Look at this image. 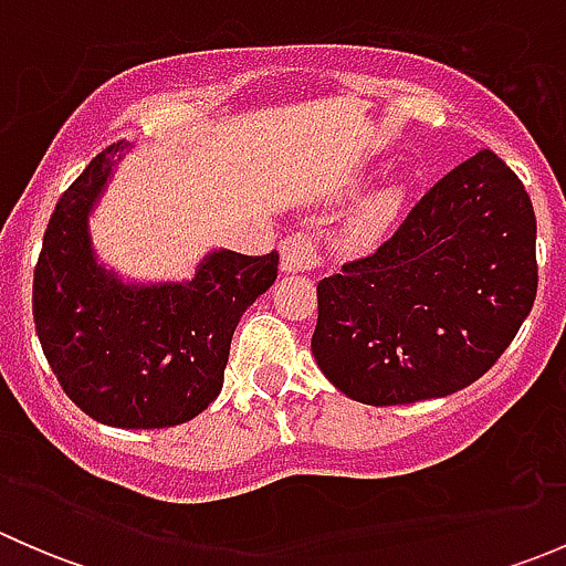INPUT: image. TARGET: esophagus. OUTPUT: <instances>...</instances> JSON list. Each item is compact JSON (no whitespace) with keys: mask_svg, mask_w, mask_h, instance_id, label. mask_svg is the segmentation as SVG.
Here are the masks:
<instances>
[{"mask_svg":"<svg viewBox=\"0 0 566 566\" xmlns=\"http://www.w3.org/2000/svg\"><path fill=\"white\" fill-rule=\"evenodd\" d=\"M319 241L315 232H295L282 241V271L310 273L319 268Z\"/></svg>","mask_w":566,"mask_h":566,"instance_id":"obj_1","label":"esophagus"}]
</instances>
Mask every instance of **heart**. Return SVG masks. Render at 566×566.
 <instances>
[{
	"instance_id": "b5f03b06",
	"label": "heart",
	"mask_w": 566,
	"mask_h": 566,
	"mask_svg": "<svg viewBox=\"0 0 566 566\" xmlns=\"http://www.w3.org/2000/svg\"><path fill=\"white\" fill-rule=\"evenodd\" d=\"M386 213H389V199H369V202L358 210L356 219H353V235L367 238L369 232L378 230V224L386 219Z\"/></svg>"
}]
</instances>
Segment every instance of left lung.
Listing matches in <instances>:
<instances>
[{"label":"left lung","mask_w":566,"mask_h":566,"mask_svg":"<svg viewBox=\"0 0 566 566\" xmlns=\"http://www.w3.org/2000/svg\"><path fill=\"white\" fill-rule=\"evenodd\" d=\"M536 219L517 175L479 150L386 243L317 284L312 353L364 405L447 397L482 378L536 298Z\"/></svg>","instance_id":"obj_1"}]
</instances>
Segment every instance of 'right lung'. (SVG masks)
<instances>
[{"label": "right lung", "mask_w": 566, "mask_h": 566, "mask_svg": "<svg viewBox=\"0 0 566 566\" xmlns=\"http://www.w3.org/2000/svg\"><path fill=\"white\" fill-rule=\"evenodd\" d=\"M125 142L104 147L51 213L32 315L62 391L108 427L158 430L202 413L224 384L243 312L276 282L279 254L213 251L186 284H123L95 262L87 219Z\"/></svg>", "instance_id": "1"}]
</instances>
